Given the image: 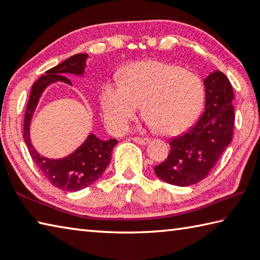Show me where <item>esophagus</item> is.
Listing matches in <instances>:
<instances>
[{"mask_svg":"<svg viewBox=\"0 0 260 260\" xmlns=\"http://www.w3.org/2000/svg\"><path fill=\"white\" fill-rule=\"evenodd\" d=\"M133 141L139 144H142V146H146L149 142H150V139L147 138H133Z\"/></svg>","mask_w":260,"mask_h":260,"instance_id":"1","label":"esophagus"}]
</instances>
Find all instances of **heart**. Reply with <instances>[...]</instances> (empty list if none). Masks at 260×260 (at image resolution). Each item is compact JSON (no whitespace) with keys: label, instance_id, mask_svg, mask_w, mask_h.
Segmentation results:
<instances>
[{"label":"heart","instance_id":"heart-1","mask_svg":"<svg viewBox=\"0 0 260 260\" xmlns=\"http://www.w3.org/2000/svg\"><path fill=\"white\" fill-rule=\"evenodd\" d=\"M204 86L196 73L160 60L132 64L120 86L108 85L102 93L104 119L121 133L138 117L140 107L149 125L164 135L186 131L203 107Z\"/></svg>","mask_w":260,"mask_h":260}]
</instances>
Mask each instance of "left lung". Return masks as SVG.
I'll return each instance as SVG.
<instances>
[{"instance_id":"left-lung-1","label":"left lung","mask_w":260,"mask_h":260,"mask_svg":"<svg viewBox=\"0 0 260 260\" xmlns=\"http://www.w3.org/2000/svg\"><path fill=\"white\" fill-rule=\"evenodd\" d=\"M205 110L196 125L170 141L169 157L155 167L157 177L187 187L208 177L230 146L234 126V91L228 78L214 71L204 79Z\"/></svg>"}]
</instances>
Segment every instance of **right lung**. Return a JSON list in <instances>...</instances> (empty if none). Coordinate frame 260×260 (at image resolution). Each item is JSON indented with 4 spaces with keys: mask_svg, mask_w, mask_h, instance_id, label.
<instances>
[{
    "mask_svg": "<svg viewBox=\"0 0 260 260\" xmlns=\"http://www.w3.org/2000/svg\"><path fill=\"white\" fill-rule=\"evenodd\" d=\"M87 58V54H77L46 71L45 76L39 78V80L35 81L32 86L25 111L24 140L30 157L52 186L67 191L81 190L101 178L111 160L112 150L118 141L116 139L101 140L96 135L89 134L85 142L71 155L59 159H50L41 156L35 150L30 142L29 126L43 90L50 83L56 81L72 85L70 79L64 76L71 73L81 77L85 72Z\"/></svg>",
    "mask_w": 260,
    "mask_h": 260,
    "instance_id": "obj_1",
    "label": "right lung"
}]
</instances>
